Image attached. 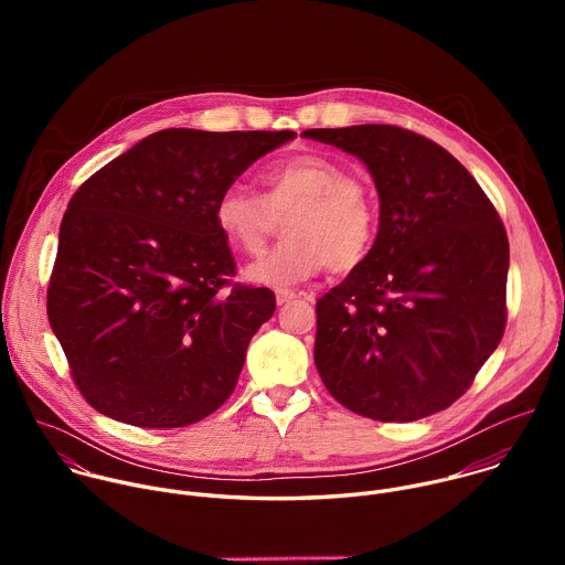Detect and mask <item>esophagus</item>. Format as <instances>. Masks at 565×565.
<instances>
[{
    "instance_id": "34e87169",
    "label": "esophagus",
    "mask_w": 565,
    "mask_h": 565,
    "mask_svg": "<svg viewBox=\"0 0 565 565\" xmlns=\"http://www.w3.org/2000/svg\"><path fill=\"white\" fill-rule=\"evenodd\" d=\"M297 297V292L295 290H290V288H277L275 290V299H277V303L279 306H284V303H288L290 299H295Z\"/></svg>"
}]
</instances>
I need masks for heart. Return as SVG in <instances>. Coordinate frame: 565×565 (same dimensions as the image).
<instances>
[{
	"instance_id": "heart-1",
	"label": "heart",
	"mask_w": 565,
	"mask_h": 565,
	"mask_svg": "<svg viewBox=\"0 0 565 565\" xmlns=\"http://www.w3.org/2000/svg\"><path fill=\"white\" fill-rule=\"evenodd\" d=\"M264 194L232 183L214 203V223L227 244L259 255L277 218L286 238L248 266L246 277L264 286H290L321 268L351 273L366 262L377 236V207L369 188L324 153H295L262 172Z\"/></svg>"
}]
</instances>
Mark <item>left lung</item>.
Returning <instances> with one entry per match:
<instances>
[{
	"label": "left lung",
	"mask_w": 565,
	"mask_h": 565,
	"mask_svg": "<svg viewBox=\"0 0 565 565\" xmlns=\"http://www.w3.org/2000/svg\"><path fill=\"white\" fill-rule=\"evenodd\" d=\"M358 156L380 194L371 255L317 299L315 366L347 409L412 423L447 409L499 347L510 244L438 142L395 125L306 129Z\"/></svg>",
	"instance_id": "1"
}]
</instances>
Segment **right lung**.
<instances>
[{"label":"right lung","mask_w":565,"mask_h":565,"mask_svg":"<svg viewBox=\"0 0 565 565\" xmlns=\"http://www.w3.org/2000/svg\"><path fill=\"white\" fill-rule=\"evenodd\" d=\"M295 136L163 129L71 196L46 312L71 377L96 412L177 429L232 395L275 295L232 284L236 264L214 203Z\"/></svg>","instance_id":"add662e5"}]
</instances>
